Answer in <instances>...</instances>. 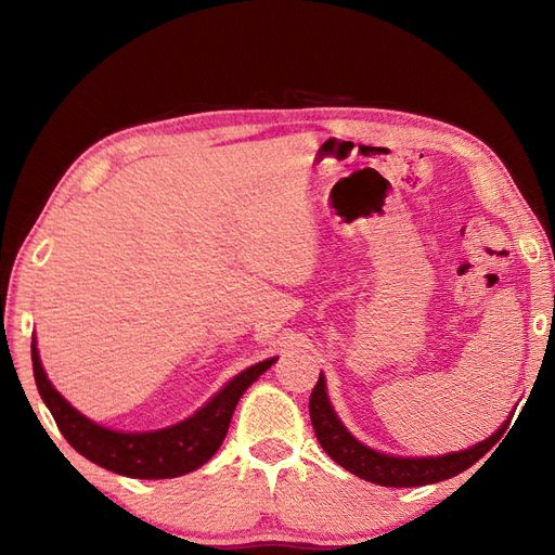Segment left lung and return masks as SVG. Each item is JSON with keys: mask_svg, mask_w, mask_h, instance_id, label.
<instances>
[{"mask_svg": "<svg viewBox=\"0 0 555 555\" xmlns=\"http://www.w3.org/2000/svg\"><path fill=\"white\" fill-rule=\"evenodd\" d=\"M310 418H312V428L319 444H322V449L335 463L343 465L351 475H357L365 481H373L379 486H393V489L426 486V483H435V481L461 475L463 469L475 465L483 453L502 438V433H505L509 426V422H505L491 435V438H486L483 442L463 451L444 453V456H428V459L389 456V453L365 447L343 426V422L338 418V414H335L328 400L324 375H319L310 396Z\"/></svg>", "mask_w": 555, "mask_h": 555, "instance_id": "obj_1", "label": "left lung"}]
</instances>
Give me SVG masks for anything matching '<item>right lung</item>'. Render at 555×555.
I'll list each match as a JSON object with an SVG mask.
<instances>
[{
    "mask_svg": "<svg viewBox=\"0 0 555 555\" xmlns=\"http://www.w3.org/2000/svg\"><path fill=\"white\" fill-rule=\"evenodd\" d=\"M278 359H268L233 377L224 389L217 391L204 408L184 422L150 433H122L94 424L72 408L50 384L37 340L31 338V365H35L37 389L53 414L64 440L80 456L102 465L115 475L133 479H171L188 475L208 463L227 438L233 410L251 382H257Z\"/></svg>",
    "mask_w": 555,
    "mask_h": 555,
    "instance_id": "obj_1",
    "label": "right lung"
}]
</instances>
